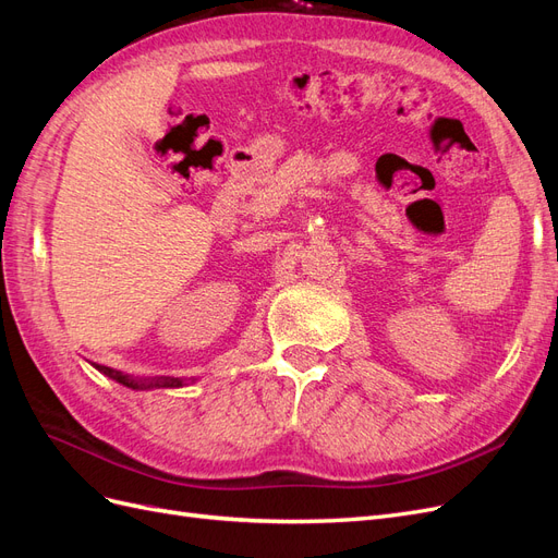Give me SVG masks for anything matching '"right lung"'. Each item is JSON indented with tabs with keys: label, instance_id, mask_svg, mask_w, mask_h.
Here are the masks:
<instances>
[{
	"label": "right lung",
	"instance_id": "add662e5",
	"mask_svg": "<svg viewBox=\"0 0 558 558\" xmlns=\"http://www.w3.org/2000/svg\"><path fill=\"white\" fill-rule=\"evenodd\" d=\"M99 373L107 375L109 379L123 384L128 388H134V391H146V388H179V386H185V379H179V377H156V379H140V377H130V375H123L118 373V369L113 367H107V365H95Z\"/></svg>",
	"mask_w": 558,
	"mask_h": 558
}]
</instances>
